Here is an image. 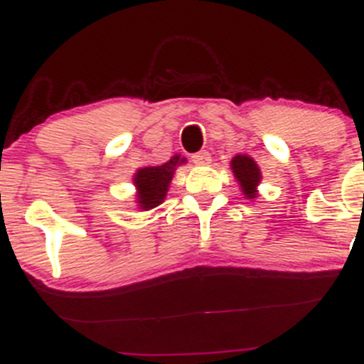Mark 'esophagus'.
Here are the masks:
<instances>
[{"instance_id":"34e87169","label":"esophagus","mask_w":364,"mask_h":364,"mask_svg":"<svg viewBox=\"0 0 364 364\" xmlns=\"http://www.w3.org/2000/svg\"><path fill=\"white\" fill-rule=\"evenodd\" d=\"M192 160L196 165H208V164H211V153L205 151L204 149V151L196 153V155L192 156Z\"/></svg>"}]
</instances>
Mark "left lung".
Returning a JSON list of instances; mask_svg holds the SVG:
<instances>
[{
  "label": "left lung",
  "mask_w": 364,
  "mask_h": 364,
  "mask_svg": "<svg viewBox=\"0 0 364 364\" xmlns=\"http://www.w3.org/2000/svg\"><path fill=\"white\" fill-rule=\"evenodd\" d=\"M230 168L234 172V178L240 183L243 196L247 199H255L257 197V186H259L260 179V168L255 164V160L250 159L248 155H236L230 161Z\"/></svg>",
  "instance_id": "8db88e82"
}]
</instances>
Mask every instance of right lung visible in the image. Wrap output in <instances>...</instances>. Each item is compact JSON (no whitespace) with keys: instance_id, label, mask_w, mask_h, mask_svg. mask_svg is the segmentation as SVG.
I'll list each match as a JSON object with an SVG mask.
<instances>
[{"instance_id":"obj_1","label":"right lung","mask_w":364,"mask_h":364,"mask_svg":"<svg viewBox=\"0 0 364 364\" xmlns=\"http://www.w3.org/2000/svg\"><path fill=\"white\" fill-rule=\"evenodd\" d=\"M185 161L186 159L174 155L165 164L156 167H142L135 172L134 185L137 186V204L141 205V209L148 211L164 203L176 167Z\"/></svg>"}]
</instances>
